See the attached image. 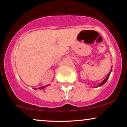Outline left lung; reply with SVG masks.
Segmentation results:
<instances>
[{
	"instance_id": "8db88e82",
	"label": "left lung",
	"mask_w": 127,
	"mask_h": 127,
	"mask_svg": "<svg viewBox=\"0 0 127 127\" xmlns=\"http://www.w3.org/2000/svg\"><path fill=\"white\" fill-rule=\"evenodd\" d=\"M111 71H112V70H110V72H109V75H107V77H106V78L105 79H104V81H102V82H101V83H100V85H98V86H97V87H101V86H102V85H103V84H104V83H105V82H106V81H107V79H108V78H109V76H110V73H111Z\"/></svg>"
}]
</instances>
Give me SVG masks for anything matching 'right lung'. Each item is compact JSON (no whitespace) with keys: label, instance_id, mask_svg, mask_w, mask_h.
I'll return each mask as SVG.
<instances>
[{"label":"right lung","instance_id":"right-lung-1","mask_svg":"<svg viewBox=\"0 0 127 127\" xmlns=\"http://www.w3.org/2000/svg\"><path fill=\"white\" fill-rule=\"evenodd\" d=\"M45 87H46V86H45ZM45 87H40V88H39V89H42V88H45Z\"/></svg>","mask_w":127,"mask_h":127}]
</instances>
